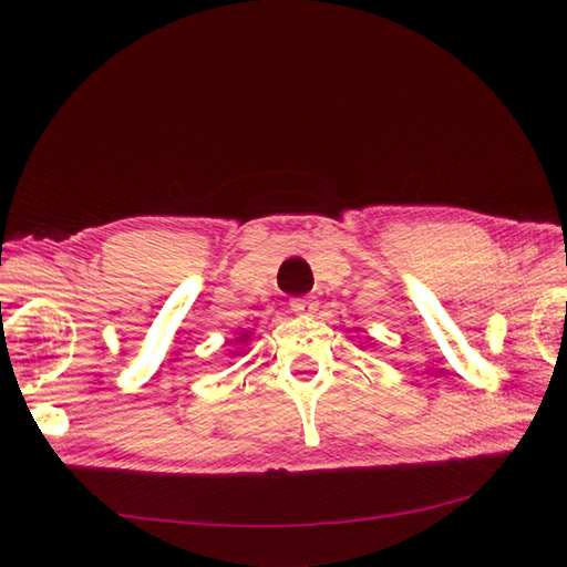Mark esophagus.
Wrapping results in <instances>:
<instances>
[{"label":"esophagus","mask_w":567,"mask_h":567,"mask_svg":"<svg viewBox=\"0 0 567 567\" xmlns=\"http://www.w3.org/2000/svg\"><path fill=\"white\" fill-rule=\"evenodd\" d=\"M290 307H292L295 315L309 317V315H315V311H317V299L315 297H295Z\"/></svg>","instance_id":"34e87169"}]
</instances>
